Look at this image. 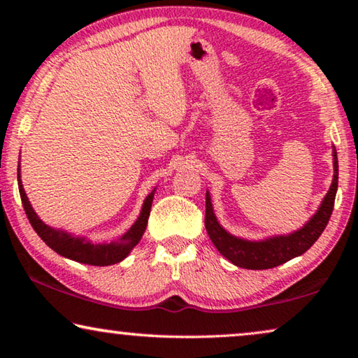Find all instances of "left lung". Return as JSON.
Listing matches in <instances>:
<instances>
[{"label": "left lung", "mask_w": 358, "mask_h": 358, "mask_svg": "<svg viewBox=\"0 0 358 358\" xmlns=\"http://www.w3.org/2000/svg\"><path fill=\"white\" fill-rule=\"evenodd\" d=\"M338 189V156L333 147V181L316 213L305 226L287 235H273L264 240H246L229 234L216 220L210 192L205 196V229L216 250L234 265L248 270H266L301 256L316 243L331 216Z\"/></svg>", "instance_id": "8db88e82"}]
</instances>
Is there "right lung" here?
I'll return each instance as SVG.
<instances>
[{
	"label": "right lung",
	"instance_id": "1",
	"mask_svg": "<svg viewBox=\"0 0 358 358\" xmlns=\"http://www.w3.org/2000/svg\"><path fill=\"white\" fill-rule=\"evenodd\" d=\"M17 181H19V191H20L23 208H25V213L28 216L29 222H31L33 229L42 238V241H44L47 246H50L53 251L58 252L59 256L76 260V262L96 265V266H107V265L118 264L129 256L132 248L141 241L145 229H147L151 203H153V197L156 191L155 187V189L148 194L147 199H145L141 215H138L136 222L132 224L128 232H124L118 240H113L110 243H93V241L88 240L87 237H77V235L66 232L63 229L50 227L47 226L44 221H41V217L36 215L31 203L28 201L25 189H23L20 164H19V169H17Z\"/></svg>",
	"mask_w": 358,
	"mask_h": 358
}]
</instances>
